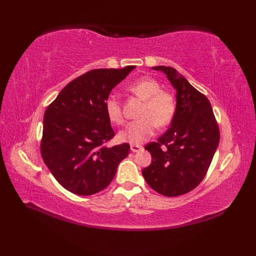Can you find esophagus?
Listing matches in <instances>:
<instances>
[{"label":"esophagus","instance_id":"esophagus-1","mask_svg":"<svg viewBox=\"0 0 256 256\" xmlns=\"http://www.w3.org/2000/svg\"><path fill=\"white\" fill-rule=\"evenodd\" d=\"M130 150H131V152H138V150H142V146H141V145L131 144V145H130Z\"/></svg>","mask_w":256,"mask_h":256}]
</instances>
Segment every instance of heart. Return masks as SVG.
<instances>
[{"mask_svg": "<svg viewBox=\"0 0 256 256\" xmlns=\"http://www.w3.org/2000/svg\"><path fill=\"white\" fill-rule=\"evenodd\" d=\"M128 90L144 100L138 116L141 118L129 122L126 128L120 131V138L131 144H141L154 134L156 125L164 127L172 120L175 102L172 94L161 90L157 80L150 76L142 78L129 84ZM106 111L110 120L115 124H122V106L116 95H109L104 102Z\"/></svg>", "mask_w": 256, "mask_h": 256, "instance_id": "heart-1", "label": "heart"}]
</instances>
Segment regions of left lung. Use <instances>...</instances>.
Wrapping results in <instances>:
<instances>
[{
    "label": "left lung",
    "instance_id": "left-lung-1",
    "mask_svg": "<svg viewBox=\"0 0 256 256\" xmlns=\"http://www.w3.org/2000/svg\"><path fill=\"white\" fill-rule=\"evenodd\" d=\"M168 76L176 90L173 120L157 142L145 146L152 164L142 171L146 182L166 196H178L203 180L220 141V131L210 102L176 69L152 67Z\"/></svg>",
    "mask_w": 256,
    "mask_h": 256
}]
</instances>
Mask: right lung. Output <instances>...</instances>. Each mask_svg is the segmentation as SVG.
<instances>
[{"label":"right lung","mask_w":256,"mask_h":256,"mask_svg":"<svg viewBox=\"0 0 256 256\" xmlns=\"http://www.w3.org/2000/svg\"><path fill=\"white\" fill-rule=\"evenodd\" d=\"M136 66L92 69L69 82L44 116L42 157L60 186L78 196L104 190L130 150L106 146L114 136L104 102Z\"/></svg>","instance_id":"1"}]
</instances>
